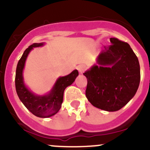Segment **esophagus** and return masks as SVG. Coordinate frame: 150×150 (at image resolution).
<instances>
[{
    "mask_svg": "<svg viewBox=\"0 0 150 150\" xmlns=\"http://www.w3.org/2000/svg\"><path fill=\"white\" fill-rule=\"evenodd\" d=\"M86 67L84 65V64H80V65L78 66V70L79 71V72L81 74L83 73V72L86 71Z\"/></svg>",
    "mask_w": 150,
    "mask_h": 150,
    "instance_id": "34e87169",
    "label": "esophagus"
}]
</instances>
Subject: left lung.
<instances>
[{"label": "left lung", "instance_id": "8db88e82", "mask_svg": "<svg viewBox=\"0 0 150 150\" xmlns=\"http://www.w3.org/2000/svg\"><path fill=\"white\" fill-rule=\"evenodd\" d=\"M98 57L99 65L83 75L88 81L86 96L97 108L115 112L123 107L136 94L140 83V66L132 48L116 38Z\"/></svg>", "mask_w": 150, "mask_h": 150}]
</instances>
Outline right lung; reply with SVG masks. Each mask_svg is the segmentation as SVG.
I'll use <instances>...</instances> for the list:
<instances>
[{
  "label": "right lung",
  "instance_id": "1",
  "mask_svg": "<svg viewBox=\"0 0 150 150\" xmlns=\"http://www.w3.org/2000/svg\"><path fill=\"white\" fill-rule=\"evenodd\" d=\"M43 46V43H33L25 51L19 60L15 76V86L18 96L30 112L39 117H49L57 114L62 107L64 89L75 81L78 75V71L74 70L69 75L61 77L57 80L49 94L46 96H36L25 87L23 82L22 70L25 60L33 47Z\"/></svg>",
  "mask_w": 150,
  "mask_h": 150
}]
</instances>
